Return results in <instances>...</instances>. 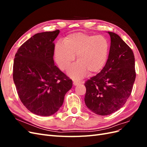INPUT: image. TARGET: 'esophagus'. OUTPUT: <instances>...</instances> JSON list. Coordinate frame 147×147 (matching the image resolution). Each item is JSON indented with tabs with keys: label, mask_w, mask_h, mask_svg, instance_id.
<instances>
[{
	"label": "esophagus",
	"mask_w": 147,
	"mask_h": 147,
	"mask_svg": "<svg viewBox=\"0 0 147 147\" xmlns=\"http://www.w3.org/2000/svg\"><path fill=\"white\" fill-rule=\"evenodd\" d=\"M82 82H80V81H74L73 82V84H74L75 86H77V85H79V84H82Z\"/></svg>",
	"instance_id": "obj_1"
}]
</instances>
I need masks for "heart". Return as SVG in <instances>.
<instances>
[{"label": "heart", "mask_w": 147, "mask_h": 147, "mask_svg": "<svg viewBox=\"0 0 147 147\" xmlns=\"http://www.w3.org/2000/svg\"><path fill=\"white\" fill-rule=\"evenodd\" d=\"M110 51L109 40L104 35L82 32L68 35L63 44L55 48V59L59 69L65 70L75 60L77 63L69 69L67 74L75 80L99 72L107 63Z\"/></svg>", "instance_id": "b5f03b06"}]
</instances>
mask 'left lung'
I'll return each instance as SVG.
<instances>
[{
    "instance_id": "8db88e82",
    "label": "left lung",
    "mask_w": 147,
    "mask_h": 147,
    "mask_svg": "<svg viewBox=\"0 0 147 147\" xmlns=\"http://www.w3.org/2000/svg\"><path fill=\"white\" fill-rule=\"evenodd\" d=\"M108 33L111 42L107 63L84 83L85 104L99 115H110L122 107L131 94L136 76L132 50L118 35Z\"/></svg>"
}]
</instances>
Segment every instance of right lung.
<instances>
[{"instance_id":"1","label":"right lung","mask_w":147,"mask_h":147,"mask_svg":"<svg viewBox=\"0 0 147 147\" xmlns=\"http://www.w3.org/2000/svg\"><path fill=\"white\" fill-rule=\"evenodd\" d=\"M59 30L35 34L16 53L13 78L20 99L32 113L50 116L63 104L72 80L55 65L53 41Z\"/></svg>"}]
</instances>
